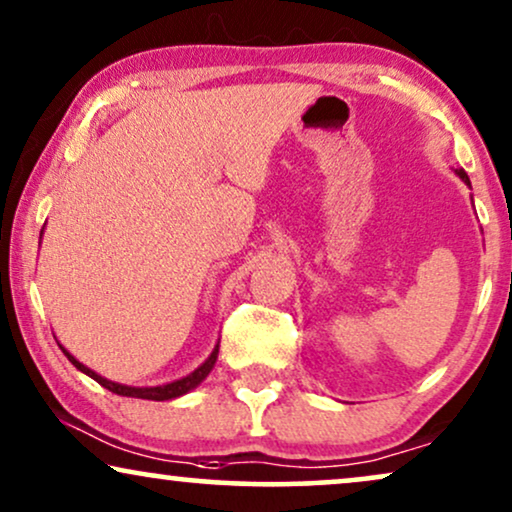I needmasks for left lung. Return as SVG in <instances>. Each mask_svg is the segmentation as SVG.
<instances>
[{
    "instance_id": "left-lung-1",
    "label": "left lung",
    "mask_w": 512,
    "mask_h": 512,
    "mask_svg": "<svg viewBox=\"0 0 512 512\" xmlns=\"http://www.w3.org/2000/svg\"><path fill=\"white\" fill-rule=\"evenodd\" d=\"M456 175H459V177H461V180H463V182H466V185H468V187H470V180H468V175H466V170H461V168H459V170H456Z\"/></svg>"
}]
</instances>
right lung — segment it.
Listing matches in <instances>:
<instances>
[{"instance_id": "right-lung-1", "label": "right lung", "mask_w": 512, "mask_h": 512, "mask_svg": "<svg viewBox=\"0 0 512 512\" xmlns=\"http://www.w3.org/2000/svg\"><path fill=\"white\" fill-rule=\"evenodd\" d=\"M42 231H44V229H42ZM60 349H63V346H60ZM63 353L67 356V360H70V363H72L74 367H77L79 372L88 374V377L98 381L100 386H105L107 391H112V393H117V395H126V398H142V400H173V398H180V395L189 393V391H192V388L199 386L201 381L208 377L210 370H213V367H215L217 353H220V344L215 346L213 353H210L206 363H203L201 367H196V370H194L192 374H187V377H182V379L170 381V384H163V386H126V384H117V381H109V379H105V377H100L98 372L88 370V367H86L84 363H79V360L74 358L72 353H67L65 349H63Z\"/></svg>"}]
</instances>
